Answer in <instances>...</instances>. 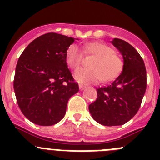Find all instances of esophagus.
Segmentation results:
<instances>
[{"instance_id": "esophagus-1", "label": "esophagus", "mask_w": 160, "mask_h": 160, "mask_svg": "<svg viewBox=\"0 0 160 160\" xmlns=\"http://www.w3.org/2000/svg\"><path fill=\"white\" fill-rule=\"evenodd\" d=\"M87 88V86L86 85H83V84H79V89L80 90H83L84 89Z\"/></svg>"}]
</instances>
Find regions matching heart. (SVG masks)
Segmentation results:
<instances>
[{"instance_id":"b5f03b06","label":"heart","mask_w":160,"mask_h":160,"mask_svg":"<svg viewBox=\"0 0 160 160\" xmlns=\"http://www.w3.org/2000/svg\"><path fill=\"white\" fill-rule=\"evenodd\" d=\"M83 51L94 54V57L90 62L91 67L79 68L74 73V77L80 82H98L102 79L104 81H111L121 71V59L107 44L99 42H89L83 46ZM82 56L81 48L76 44H72L66 50V64L70 69L75 70L81 65Z\"/></svg>"}]
</instances>
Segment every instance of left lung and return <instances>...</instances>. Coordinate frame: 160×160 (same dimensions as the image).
<instances>
[{
	"mask_svg": "<svg viewBox=\"0 0 160 160\" xmlns=\"http://www.w3.org/2000/svg\"><path fill=\"white\" fill-rule=\"evenodd\" d=\"M111 43L122 53V73L107 87L97 89V99L89 106L96 122L104 126L128 122L138 112L147 89V72L140 54L131 45L118 38Z\"/></svg>",
	"mask_w": 160,
	"mask_h": 160,
	"instance_id": "left-lung-1",
	"label": "left lung"
}]
</instances>
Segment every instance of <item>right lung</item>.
Wrapping results in <instances>:
<instances>
[{"label":"right lung","instance_id":"right-lung-1","mask_svg":"<svg viewBox=\"0 0 160 160\" xmlns=\"http://www.w3.org/2000/svg\"><path fill=\"white\" fill-rule=\"evenodd\" d=\"M73 38L48 32L32 41L20 56L13 80L18 107L29 121L52 126L66 114L68 100L78 92L66 62Z\"/></svg>","mask_w":160,"mask_h":160}]
</instances>
